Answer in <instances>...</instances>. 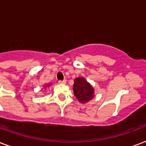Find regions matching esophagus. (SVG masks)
Segmentation results:
<instances>
[{
  "label": "esophagus",
  "mask_w": 146,
  "mask_h": 146,
  "mask_svg": "<svg viewBox=\"0 0 146 146\" xmlns=\"http://www.w3.org/2000/svg\"><path fill=\"white\" fill-rule=\"evenodd\" d=\"M66 83V80H59V84H65Z\"/></svg>",
  "instance_id": "esophagus-1"
}]
</instances>
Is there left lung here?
Segmentation results:
<instances>
[{
    "mask_svg": "<svg viewBox=\"0 0 146 146\" xmlns=\"http://www.w3.org/2000/svg\"><path fill=\"white\" fill-rule=\"evenodd\" d=\"M73 92L76 98L81 103H86L94 97V88L83 77L75 79L73 84Z\"/></svg>",
    "mask_w": 146,
    "mask_h": 146,
    "instance_id": "8db88e82",
    "label": "left lung"
}]
</instances>
